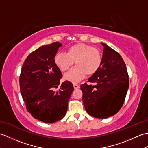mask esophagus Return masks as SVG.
Returning a JSON list of instances; mask_svg holds the SVG:
<instances>
[{
  "label": "esophagus",
  "instance_id": "1",
  "mask_svg": "<svg viewBox=\"0 0 148 148\" xmlns=\"http://www.w3.org/2000/svg\"><path fill=\"white\" fill-rule=\"evenodd\" d=\"M79 86L78 85V84H74V89H79Z\"/></svg>",
  "mask_w": 148,
  "mask_h": 148
}]
</instances>
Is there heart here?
<instances>
[{
  "mask_svg": "<svg viewBox=\"0 0 148 148\" xmlns=\"http://www.w3.org/2000/svg\"><path fill=\"white\" fill-rule=\"evenodd\" d=\"M54 61L62 72L67 71L75 62L76 66L66 73L64 78L76 83L83 79L86 74L92 76L98 72L102 65V53L91 45L77 43L69 47L67 53H56Z\"/></svg>",
  "mask_w": 148,
  "mask_h": 148,
  "instance_id": "heart-1",
  "label": "heart"
}]
</instances>
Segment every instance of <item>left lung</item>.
<instances>
[{"instance_id":"left-lung-1","label":"left lung","mask_w":148,"mask_h":148,"mask_svg":"<svg viewBox=\"0 0 148 148\" xmlns=\"http://www.w3.org/2000/svg\"><path fill=\"white\" fill-rule=\"evenodd\" d=\"M102 63L96 74L81 85L83 102L86 112L93 117L107 118L116 114L123 105L129 86L127 67L123 59L106 44Z\"/></svg>"}]
</instances>
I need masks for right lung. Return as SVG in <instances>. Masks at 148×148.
<instances>
[{"label":"right lung","instance_id":"1","mask_svg":"<svg viewBox=\"0 0 148 148\" xmlns=\"http://www.w3.org/2000/svg\"><path fill=\"white\" fill-rule=\"evenodd\" d=\"M62 46L55 42L40 46L25 60L20 76V87L27 110L34 118L53 123L64 117L73 84L65 81L60 85L62 74L54 57Z\"/></svg>","mask_w":148,"mask_h":148}]
</instances>
